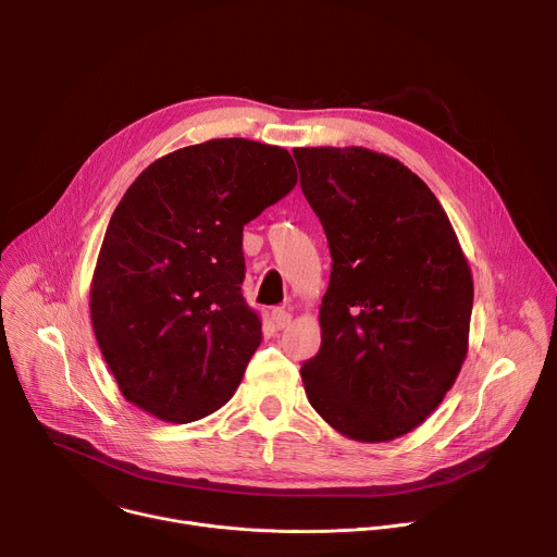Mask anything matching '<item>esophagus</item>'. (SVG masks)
Returning a JSON list of instances; mask_svg holds the SVG:
<instances>
[{
  "label": "esophagus",
  "instance_id": "obj_1",
  "mask_svg": "<svg viewBox=\"0 0 557 557\" xmlns=\"http://www.w3.org/2000/svg\"><path fill=\"white\" fill-rule=\"evenodd\" d=\"M271 324H273V329H277V331L286 329V326L290 324V312L284 310V308H275V310L271 312Z\"/></svg>",
  "mask_w": 557,
  "mask_h": 557
}]
</instances>
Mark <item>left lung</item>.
Instances as JSON below:
<instances>
[{
	"instance_id": "left-lung-1",
	"label": "left lung",
	"mask_w": 557,
	"mask_h": 557,
	"mask_svg": "<svg viewBox=\"0 0 557 557\" xmlns=\"http://www.w3.org/2000/svg\"><path fill=\"white\" fill-rule=\"evenodd\" d=\"M293 156L333 258L306 396L346 438L394 441L441 406L462 368L469 262L432 189L396 158L355 145Z\"/></svg>"
}]
</instances>
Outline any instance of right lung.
Returning <instances> with one entry per match:
<instances>
[{"label":"right lung","instance_id":"add662e5","mask_svg":"<svg viewBox=\"0 0 557 557\" xmlns=\"http://www.w3.org/2000/svg\"><path fill=\"white\" fill-rule=\"evenodd\" d=\"M297 183L284 147L213 138L153 161L114 209L90 317L121 394L191 423L220 410L262 344L243 297V228Z\"/></svg>","mask_w":557,"mask_h":557}]
</instances>
